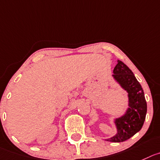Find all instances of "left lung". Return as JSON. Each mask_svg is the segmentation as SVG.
Segmentation results:
<instances>
[{"label":"left lung","instance_id":"1","mask_svg":"<svg viewBox=\"0 0 160 160\" xmlns=\"http://www.w3.org/2000/svg\"><path fill=\"white\" fill-rule=\"evenodd\" d=\"M113 72L114 78L128 92L129 108L124 115L115 119L117 134L107 141L122 142L142 128L147 113V103L141 84L123 62L118 60Z\"/></svg>","mask_w":160,"mask_h":160}]
</instances>
